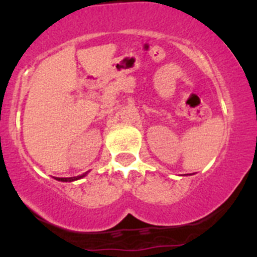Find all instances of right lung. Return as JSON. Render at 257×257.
<instances>
[{
    "label": "right lung",
    "mask_w": 257,
    "mask_h": 257,
    "mask_svg": "<svg viewBox=\"0 0 257 257\" xmlns=\"http://www.w3.org/2000/svg\"><path fill=\"white\" fill-rule=\"evenodd\" d=\"M87 175V173H84L83 175H79V177H73V178H57V180L59 181H74V180H78V179L85 177Z\"/></svg>",
    "instance_id": "add662e5"
}]
</instances>
